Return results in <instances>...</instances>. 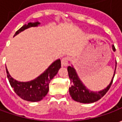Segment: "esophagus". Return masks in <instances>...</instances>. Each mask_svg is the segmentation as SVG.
Returning a JSON list of instances; mask_svg holds the SVG:
<instances>
[{
  "label": "esophagus",
  "instance_id": "34e87169",
  "mask_svg": "<svg viewBox=\"0 0 122 122\" xmlns=\"http://www.w3.org/2000/svg\"><path fill=\"white\" fill-rule=\"evenodd\" d=\"M61 65L64 66H66L69 65V58L67 57H65L61 59Z\"/></svg>",
  "mask_w": 122,
  "mask_h": 122
}]
</instances>
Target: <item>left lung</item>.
Listing matches in <instances>:
<instances>
[{"label":"left lung","mask_w":122,"mask_h":122,"mask_svg":"<svg viewBox=\"0 0 122 122\" xmlns=\"http://www.w3.org/2000/svg\"><path fill=\"white\" fill-rule=\"evenodd\" d=\"M112 49L115 51L116 48L114 45H112ZM116 69L110 84L102 91H100L99 92H91L86 88V87L80 81L74 68L72 66H69L67 68V71L71 84V87H69V93L71 97L74 101L82 103H92L97 101L98 100L101 99L110 89L115 75Z\"/></svg>","instance_id":"8db88e82"}]
</instances>
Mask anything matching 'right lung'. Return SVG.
<instances>
[{
    "instance_id": "obj_1",
    "label": "right lung",
    "mask_w": 122,
    "mask_h": 122,
    "mask_svg": "<svg viewBox=\"0 0 122 122\" xmlns=\"http://www.w3.org/2000/svg\"><path fill=\"white\" fill-rule=\"evenodd\" d=\"M40 23L38 21L25 24L15 32L14 36L26 29L31 27H36ZM60 68L61 60L57 59L54 61L41 75L32 81L27 82H21L15 80L10 75L7 69L6 70L8 79L15 93L22 99L30 102H36L41 101L47 95L51 80L57 74Z\"/></svg>"
}]
</instances>
